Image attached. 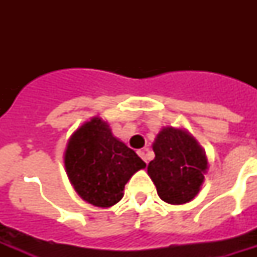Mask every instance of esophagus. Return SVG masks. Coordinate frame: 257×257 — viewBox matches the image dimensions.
I'll return each instance as SVG.
<instances>
[{"mask_svg": "<svg viewBox=\"0 0 257 257\" xmlns=\"http://www.w3.org/2000/svg\"><path fill=\"white\" fill-rule=\"evenodd\" d=\"M139 156H140L145 163H148V161H147V153H145L144 149H143V151H139Z\"/></svg>", "mask_w": 257, "mask_h": 257, "instance_id": "1", "label": "esophagus"}]
</instances>
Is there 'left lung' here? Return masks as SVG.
I'll list each match as a JSON object with an SVG mask.
<instances>
[{
    "mask_svg": "<svg viewBox=\"0 0 257 257\" xmlns=\"http://www.w3.org/2000/svg\"><path fill=\"white\" fill-rule=\"evenodd\" d=\"M155 160L148 165V175L157 193L169 204H185L200 191L208 163L205 153L187 132L163 129L153 143Z\"/></svg>",
    "mask_w": 257,
    "mask_h": 257,
    "instance_id": "8db88e82",
    "label": "left lung"
}]
</instances>
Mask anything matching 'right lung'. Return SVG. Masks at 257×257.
I'll return each mask as SVG.
<instances>
[{
  "mask_svg": "<svg viewBox=\"0 0 257 257\" xmlns=\"http://www.w3.org/2000/svg\"><path fill=\"white\" fill-rule=\"evenodd\" d=\"M145 165L133 149L113 137L98 117L76 131L65 151L70 183L82 199L96 207L118 203L125 184Z\"/></svg>",
  "mask_w": 257,
  "mask_h": 257,
  "instance_id": "obj_1",
  "label": "right lung"
}]
</instances>
